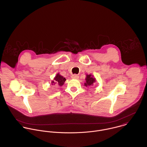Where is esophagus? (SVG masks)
<instances>
[{
	"label": "esophagus",
	"instance_id": "1",
	"mask_svg": "<svg viewBox=\"0 0 147 147\" xmlns=\"http://www.w3.org/2000/svg\"><path fill=\"white\" fill-rule=\"evenodd\" d=\"M71 78L72 79H79V76L78 75H76V74H74L71 76Z\"/></svg>",
	"mask_w": 147,
	"mask_h": 147
}]
</instances>
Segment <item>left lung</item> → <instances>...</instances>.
<instances>
[{"label":"left lung","mask_w":147,"mask_h":147,"mask_svg":"<svg viewBox=\"0 0 147 147\" xmlns=\"http://www.w3.org/2000/svg\"><path fill=\"white\" fill-rule=\"evenodd\" d=\"M86 83H85L84 85L85 86H92L94 83L96 82V79L93 78L92 75H86V77L85 78Z\"/></svg>","instance_id":"1"}]
</instances>
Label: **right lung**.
<instances>
[{
  "instance_id": "add662e5",
  "label": "right lung",
  "mask_w": 147,
  "mask_h": 147,
  "mask_svg": "<svg viewBox=\"0 0 147 147\" xmlns=\"http://www.w3.org/2000/svg\"><path fill=\"white\" fill-rule=\"evenodd\" d=\"M65 80L66 79L64 77L61 76V75H59V74H58L54 78V80L51 82V84L52 85H55V84H58V85L59 86H62Z\"/></svg>"
}]
</instances>
